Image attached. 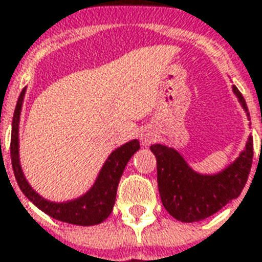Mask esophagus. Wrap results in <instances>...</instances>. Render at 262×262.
Here are the masks:
<instances>
[{"label": "esophagus", "instance_id": "1", "mask_svg": "<svg viewBox=\"0 0 262 262\" xmlns=\"http://www.w3.org/2000/svg\"><path fill=\"white\" fill-rule=\"evenodd\" d=\"M139 139H141L142 146H149L150 144H154L156 141V134L150 128H144L139 134Z\"/></svg>", "mask_w": 262, "mask_h": 262}]
</instances>
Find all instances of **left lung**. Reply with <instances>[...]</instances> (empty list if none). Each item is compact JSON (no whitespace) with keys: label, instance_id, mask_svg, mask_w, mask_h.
<instances>
[{"label":"left lung","instance_id":"obj_1","mask_svg":"<svg viewBox=\"0 0 262 262\" xmlns=\"http://www.w3.org/2000/svg\"><path fill=\"white\" fill-rule=\"evenodd\" d=\"M232 91L250 120L243 95L234 85ZM150 150L158 162V187L163 207L177 221L192 223L212 216L242 194L253 163V137L247 138L236 159L212 174L194 170L173 146L155 144Z\"/></svg>","mask_w":262,"mask_h":262}]
</instances>
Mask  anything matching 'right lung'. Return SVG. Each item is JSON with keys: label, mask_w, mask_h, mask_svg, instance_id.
<instances>
[{"label": "right lung", "mask_w": 262, "mask_h": 262, "mask_svg": "<svg viewBox=\"0 0 262 262\" xmlns=\"http://www.w3.org/2000/svg\"><path fill=\"white\" fill-rule=\"evenodd\" d=\"M26 95V88L20 92L16 103L12 120V135H11V159H12L13 173L18 181L20 191L24 192L30 202H33L40 211L47 213L61 222L78 225V226H93L106 221L112 213L116 195H117L118 181L133 155L139 149L138 139H131L121 146H118L108 155L102 169L97 173L95 183L82 195L68 201L55 202L41 196L30 186L24 173L20 159H19V124L22 106Z\"/></svg>", "instance_id": "right-lung-1"}]
</instances>
